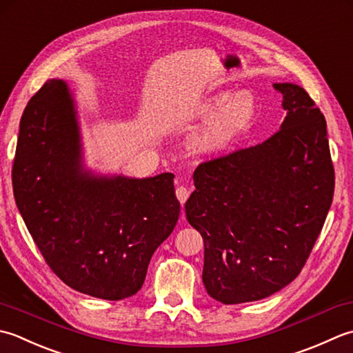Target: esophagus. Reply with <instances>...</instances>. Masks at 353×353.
Wrapping results in <instances>:
<instances>
[{
	"label": "esophagus",
	"instance_id": "1",
	"mask_svg": "<svg viewBox=\"0 0 353 353\" xmlns=\"http://www.w3.org/2000/svg\"><path fill=\"white\" fill-rule=\"evenodd\" d=\"M175 195H176L179 203L184 204L187 198H189V190H187V187H184V185H178L175 189Z\"/></svg>",
	"mask_w": 353,
	"mask_h": 353
}]
</instances>
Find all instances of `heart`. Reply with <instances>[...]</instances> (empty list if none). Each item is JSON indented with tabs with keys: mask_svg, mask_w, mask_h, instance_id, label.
I'll return each instance as SVG.
<instances>
[{
	"mask_svg": "<svg viewBox=\"0 0 353 353\" xmlns=\"http://www.w3.org/2000/svg\"><path fill=\"white\" fill-rule=\"evenodd\" d=\"M204 116H212L193 139L201 154H216L245 135L257 116V102L250 91H221L201 106Z\"/></svg>",
	"mask_w": 353,
	"mask_h": 353,
	"instance_id": "1",
	"label": "heart"
}]
</instances>
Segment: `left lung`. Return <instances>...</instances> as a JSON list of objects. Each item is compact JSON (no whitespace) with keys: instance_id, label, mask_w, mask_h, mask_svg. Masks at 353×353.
Masks as SVG:
<instances>
[{"instance_id":"8db88e82","label":"left lung","mask_w":353,"mask_h":353,"mask_svg":"<svg viewBox=\"0 0 353 353\" xmlns=\"http://www.w3.org/2000/svg\"><path fill=\"white\" fill-rule=\"evenodd\" d=\"M286 117L261 145L201 163L185 216L204 239L203 282L224 305L271 296L305 267L332 204L326 120L299 85L274 83Z\"/></svg>"}]
</instances>
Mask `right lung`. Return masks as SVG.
<instances>
[{
	"mask_svg": "<svg viewBox=\"0 0 353 353\" xmlns=\"http://www.w3.org/2000/svg\"><path fill=\"white\" fill-rule=\"evenodd\" d=\"M12 185L48 267L73 290L105 300L140 291L181 210L174 174L135 179L83 170L73 99L57 79L21 117Z\"/></svg>",
	"mask_w": 353,
	"mask_h": 353,
	"instance_id": "obj_1",
	"label": "right lung"
}]
</instances>
